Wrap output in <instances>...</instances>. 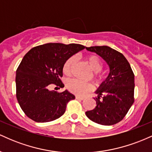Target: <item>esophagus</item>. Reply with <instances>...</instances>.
I'll use <instances>...</instances> for the list:
<instances>
[{
	"instance_id": "1",
	"label": "esophagus",
	"mask_w": 152,
	"mask_h": 152,
	"mask_svg": "<svg viewBox=\"0 0 152 152\" xmlns=\"http://www.w3.org/2000/svg\"><path fill=\"white\" fill-rule=\"evenodd\" d=\"M76 99H78V100H83L84 99L83 96H76Z\"/></svg>"
}]
</instances>
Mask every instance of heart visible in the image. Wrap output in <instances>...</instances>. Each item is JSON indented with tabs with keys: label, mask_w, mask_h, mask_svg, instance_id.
I'll return each instance as SVG.
<instances>
[{
	"label": "heart",
	"mask_w": 152,
	"mask_h": 152,
	"mask_svg": "<svg viewBox=\"0 0 152 152\" xmlns=\"http://www.w3.org/2000/svg\"><path fill=\"white\" fill-rule=\"evenodd\" d=\"M75 61H76V58L74 56H71L64 62L63 65V72L64 74L66 76H69L71 74ZM86 61L90 66L91 70L94 71L96 78L101 79L102 76L99 74V71L102 70L103 66L102 61L96 56L89 55L86 57ZM66 87L71 92L77 95H83L86 92L90 91L94 88L92 83H85V82L78 81L77 79L69 80L66 82Z\"/></svg>",
	"instance_id": "1"
}]
</instances>
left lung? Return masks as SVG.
I'll return each instance as SVG.
<instances>
[{
	"mask_svg": "<svg viewBox=\"0 0 152 152\" xmlns=\"http://www.w3.org/2000/svg\"><path fill=\"white\" fill-rule=\"evenodd\" d=\"M86 49L100 56L109 68V75L95 91L96 106L86 115L99 124L114 125L123 119L134 103V73L124 56L117 50L106 46Z\"/></svg>",
	"mask_w": 152,
	"mask_h": 152,
	"instance_id": "obj_1",
	"label": "left lung"
}]
</instances>
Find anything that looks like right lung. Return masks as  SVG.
I'll use <instances>...</instances> for the list:
<instances>
[{"instance_id":"1","label":"right lung","mask_w":152,"mask_h":152,"mask_svg":"<svg viewBox=\"0 0 152 152\" xmlns=\"http://www.w3.org/2000/svg\"><path fill=\"white\" fill-rule=\"evenodd\" d=\"M85 46L49 43L31 49L24 56L16 71V98L21 109L34 121L44 123L57 119L65 113L66 104L75 99L68 90L58 93L49 89L51 84L64 85L63 65L69 57Z\"/></svg>"}]
</instances>
